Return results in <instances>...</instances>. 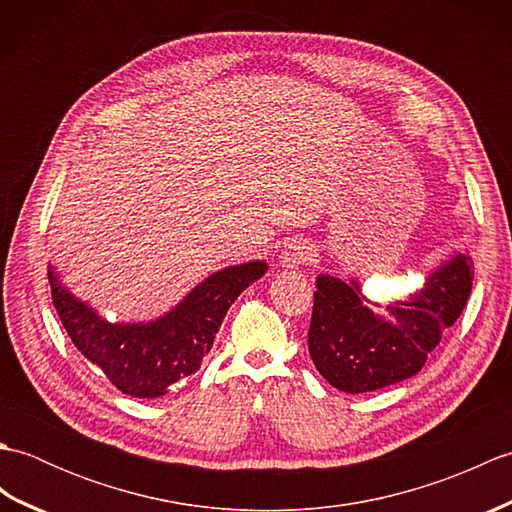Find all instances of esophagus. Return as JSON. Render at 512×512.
<instances>
[{
	"label": "esophagus",
	"mask_w": 512,
	"mask_h": 512,
	"mask_svg": "<svg viewBox=\"0 0 512 512\" xmlns=\"http://www.w3.org/2000/svg\"><path fill=\"white\" fill-rule=\"evenodd\" d=\"M279 259L286 268L303 266L310 259V246H306L303 242H292L284 248V253H281Z\"/></svg>",
	"instance_id": "esophagus-1"
}]
</instances>
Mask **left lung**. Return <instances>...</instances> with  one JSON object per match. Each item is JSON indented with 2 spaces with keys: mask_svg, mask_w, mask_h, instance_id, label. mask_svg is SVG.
Masks as SVG:
<instances>
[{
  "mask_svg": "<svg viewBox=\"0 0 512 512\" xmlns=\"http://www.w3.org/2000/svg\"><path fill=\"white\" fill-rule=\"evenodd\" d=\"M471 286L473 262L458 255L409 301L389 303L376 317L356 284L321 275L308 332L312 363L347 394L400 383L420 372L442 334L460 319Z\"/></svg>",
  "mask_w": 512,
  "mask_h": 512,
  "instance_id": "8db88e82",
  "label": "left lung"
}]
</instances>
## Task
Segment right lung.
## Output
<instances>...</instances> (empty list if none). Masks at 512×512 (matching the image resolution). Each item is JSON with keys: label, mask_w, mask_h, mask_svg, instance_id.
<instances>
[{"label": "right lung", "mask_w": 512, "mask_h": 512, "mask_svg": "<svg viewBox=\"0 0 512 512\" xmlns=\"http://www.w3.org/2000/svg\"><path fill=\"white\" fill-rule=\"evenodd\" d=\"M266 273L264 262L220 270L195 288L167 317L145 325H112L48 273L52 303L65 332L90 363L127 396L156 398L198 372L239 292Z\"/></svg>", "instance_id": "right-lung-1"}]
</instances>
